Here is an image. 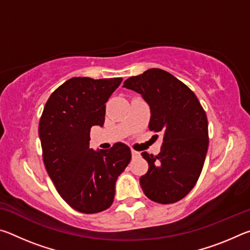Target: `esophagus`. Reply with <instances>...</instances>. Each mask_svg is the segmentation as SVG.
Listing matches in <instances>:
<instances>
[{
  "mask_svg": "<svg viewBox=\"0 0 250 250\" xmlns=\"http://www.w3.org/2000/svg\"><path fill=\"white\" fill-rule=\"evenodd\" d=\"M131 154H132V158H133V159L139 158V156L141 155L140 152L137 151V150H134V149H131Z\"/></svg>",
  "mask_w": 250,
  "mask_h": 250,
  "instance_id": "esophagus-1",
  "label": "esophagus"
}]
</instances>
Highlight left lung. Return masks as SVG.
<instances>
[{
	"label": "left lung",
	"instance_id": "8db88e82",
	"mask_svg": "<svg viewBox=\"0 0 250 250\" xmlns=\"http://www.w3.org/2000/svg\"><path fill=\"white\" fill-rule=\"evenodd\" d=\"M124 87L141 94L150 105L149 129L163 133L158 155L142 152L149 170L140 177L147 198L160 204L179 202L195 186L208 147V124L195 94L159 68L125 80Z\"/></svg>",
	"mask_w": 250,
	"mask_h": 250
}]
</instances>
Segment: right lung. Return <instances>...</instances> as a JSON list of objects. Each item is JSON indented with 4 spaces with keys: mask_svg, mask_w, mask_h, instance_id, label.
Wrapping results in <instances>:
<instances>
[{
    "mask_svg": "<svg viewBox=\"0 0 250 250\" xmlns=\"http://www.w3.org/2000/svg\"><path fill=\"white\" fill-rule=\"evenodd\" d=\"M122 78L74 77L55 90L40 120L43 161L59 195L74 209L95 214L111 206L116 182L131 160L125 143L89 147L90 129L104 125L105 103Z\"/></svg>",
    "mask_w": 250,
    "mask_h": 250,
    "instance_id": "obj_1",
    "label": "right lung"
}]
</instances>
